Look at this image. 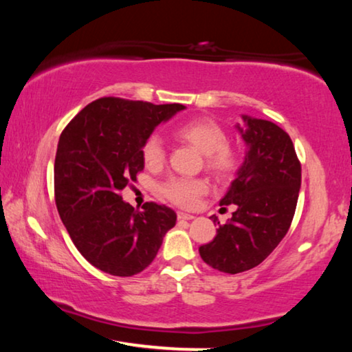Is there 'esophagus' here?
Segmentation results:
<instances>
[{
  "label": "esophagus",
  "instance_id": "34e87169",
  "mask_svg": "<svg viewBox=\"0 0 352 352\" xmlns=\"http://www.w3.org/2000/svg\"><path fill=\"white\" fill-rule=\"evenodd\" d=\"M177 217H178V220H192V219H194L192 214L182 212V211H178V212H177Z\"/></svg>",
  "mask_w": 352,
  "mask_h": 352
}]
</instances>
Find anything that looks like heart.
Segmentation results:
<instances>
[{
    "instance_id": "1",
    "label": "heart",
    "mask_w": 352,
    "mask_h": 352,
    "mask_svg": "<svg viewBox=\"0 0 352 352\" xmlns=\"http://www.w3.org/2000/svg\"><path fill=\"white\" fill-rule=\"evenodd\" d=\"M178 140L188 142L205 155L206 168L219 177H225L236 169L239 158L228 146V135L210 118H197L175 129ZM142 162L147 168H158L164 162V147L158 136H151L142 146ZM163 194L172 204L189 208L195 205L201 194L206 192V182L199 178H170L163 184Z\"/></svg>"
}]
</instances>
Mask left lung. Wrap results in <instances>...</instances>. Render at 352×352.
<instances>
[{
    "label": "left lung",
    "mask_w": 352,
    "mask_h": 352,
    "mask_svg": "<svg viewBox=\"0 0 352 352\" xmlns=\"http://www.w3.org/2000/svg\"><path fill=\"white\" fill-rule=\"evenodd\" d=\"M242 122L236 130L247 146L245 158L219 201L234 205L236 211L199 248L208 265L231 275L259 265L278 247L290 228L301 188V164L290 136L265 119L242 115ZM211 219L217 222L216 216Z\"/></svg>",
    "instance_id": "1"
}]
</instances>
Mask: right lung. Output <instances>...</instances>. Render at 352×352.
I'll return each mask as SVG.
<instances>
[{"mask_svg":"<svg viewBox=\"0 0 352 352\" xmlns=\"http://www.w3.org/2000/svg\"><path fill=\"white\" fill-rule=\"evenodd\" d=\"M186 109L102 98L79 111L60 135L54 163L56 205L76 248L113 276L152 264L177 222L174 210L124 201L121 190L144 168L142 146L157 126Z\"/></svg>","mask_w":352,"mask_h":352,"instance_id":"right-lung-1","label":"right lung"}]
</instances>
